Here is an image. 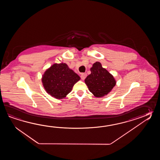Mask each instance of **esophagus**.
<instances>
[{
    "label": "esophagus",
    "instance_id": "1",
    "mask_svg": "<svg viewBox=\"0 0 160 160\" xmlns=\"http://www.w3.org/2000/svg\"><path fill=\"white\" fill-rule=\"evenodd\" d=\"M86 76H87V74L86 73H82V74H81V78L82 80H84L86 78Z\"/></svg>",
    "mask_w": 160,
    "mask_h": 160
}]
</instances>
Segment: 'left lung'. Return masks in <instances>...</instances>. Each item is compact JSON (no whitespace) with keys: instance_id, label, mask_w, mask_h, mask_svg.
<instances>
[{"instance_id":"left-lung-1","label":"left lung","mask_w":160,"mask_h":160,"mask_svg":"<svg viewBox=\"0 0 160 160\" xmlns=\"http://www.w3.org/2000/svg\"><path fill=\"white\" fill-rule=\"evenodd\" d=\"M91 74L85 79L89 91L96 97H102L111 92L116 84V80L100 62H96L90 68Z\"/></svg>"}]
</instances>
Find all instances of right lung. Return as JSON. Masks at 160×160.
<instances>
[{
	"instance_id": "1",
	"label": "right lung",
	"mask_w": 160,
	"mask_h": 160,
	"mask_svg": "<svg viewBox=\"0 0 160 160\" xmlns=\"http://www.w3.org/2000/svg\"><path fill=\"white\" fill-rule=\"evenodd\" d=\"M80 77L66 63H55L44 72L42 81L48 94L57 99H63Z\"/></svg>"
}]
</instances>
